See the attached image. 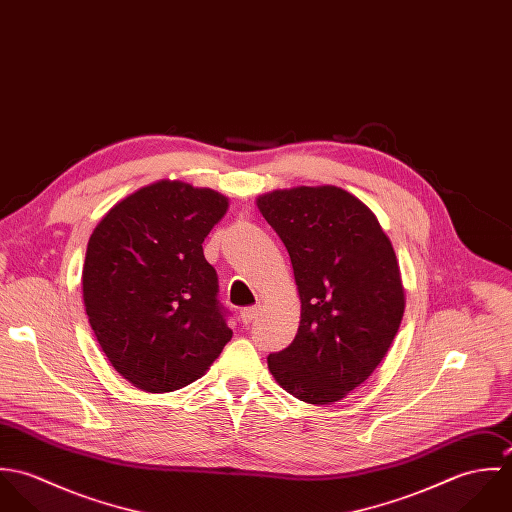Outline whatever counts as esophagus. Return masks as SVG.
Masks as SVG:
<instances>
[{
    "label": "esophagus",
    "instance_id": "1",
    "mask_svg": "<svg viewBox=\"0 0 512 512\" xmlns=\"http://www.w3.org/2000/svg\"><path fill=\"white\" fill-rule=\"evenodd\" d=\"M258 313H260L258 307H246V309L240 311V319H242L244 325H250V323H254V319L258 317Z\"/></svg>",
    "mask_w": 512,
    "mask_h": 512
}]
</instances>
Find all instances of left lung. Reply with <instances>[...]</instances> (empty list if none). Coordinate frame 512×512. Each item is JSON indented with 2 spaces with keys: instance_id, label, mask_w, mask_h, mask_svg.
<instances>
[{
  "instance_id": "1",
  "label": "left lung",
  "mask_w": 512,
  "mask_h": 512,
  "mask_svg": "<svg viewBox=\"0 0 512 512\" xmlns=\"http://www.w3.org/2000/svg\"><path fill=\"white\" fill-rule=\"evenodd\" d=\"M256 205L290 254L301 301L297 335L268 368L307 404L339 402L386 357L404 315L392 242L365 203L335 185L276 189Z\"/></svg>"
}]
</instances>
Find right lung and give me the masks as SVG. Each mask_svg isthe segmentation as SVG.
<instances>
[{"label":"right lung","instance_id":"1","mask_svg":"<svg viewBox=\"0 0 512 512\" xmlns=\"http://www.w3.org/2000/svg\"><path fill=\"white\" fill-rule=\"evenodd\" d=\"M226 211L215 189L161 179L116 203L90 234L86 315L108 361L140 390L195 382L232 337L203 254Z\"/></svg>","mask_w":512,"mask_h":512}]
</instances>
